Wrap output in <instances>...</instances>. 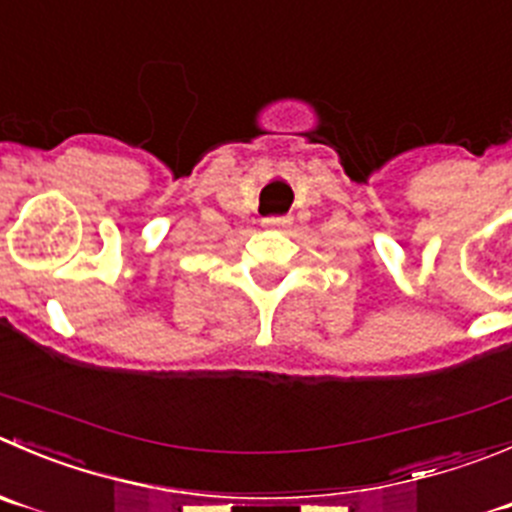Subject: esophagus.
I'll return each instance as SVG.
<instances>
[{
  "label": "esophagus",
  "mask_w": 512,
  "mask_h": 512,
  "mask_svg": "<svg viewBox=\"0 0 512 512\" xmlns=\"http://www.w3.org/2000/svg\"><path fill=\"white\" fill-rule=\"evenodd\" d=\"M291 223L289 216H271V218H264V226L266 228H286Z\"/></svg>",
  "instance_id": "34e87169"
}]
</instances>
